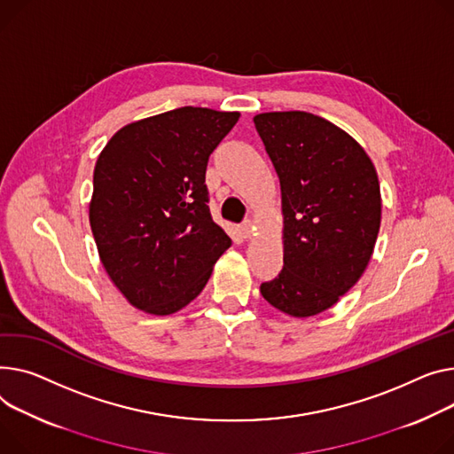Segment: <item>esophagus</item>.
<instances>
[{
    "label": "esophagus",
    "instance_id": "34e87169",
    "mask_svg": "<svg viewBox=\"0 0 454 454\" xmlns=\"http://www.w3.org/2000/svg\"><path fill=\"white\" fill-rule=\"evenodd\" d=\"M239 231H240V235H243L245 239H250L254 235V231H255V223L252 219L245 221L243 224L239 226Z\"/></svg>",
    "mask_w": 454,
    "mask_h": 454
}]
</instances>
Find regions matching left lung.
<instances>
[{
	"label": "left lung",
	"instance_id": "8db88e82",
	"mask_svg": "<svg viewBox=\"0 0 454 454\" xmlns=\"http://www.w3.org/2000/svg\"><path fill=\"white\" fill-rule=\"evenodd\" d=\"M281 184L283 270L261 285L271 307L310 317L364 276L381 223L371 157L347 131L305 111L254 116Z\"/></svg>",
	"mask_w": 454,
	"mask_h": 454
}]
</instances>
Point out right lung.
Wrapping results in <instances>:
<instances>
[{
    "mask_svg": "<svg viewBox=\"0 0 454 454\" xmlns=\"http://www.w3.org/2000/svg\"><path fill=\"white\" fill-rule=\"evenodd\" d=\"M239 116L178 107L118 129L98 155L89 223L109 279L135 309H184L231 247L209 215L204 180Z\"/></svg>",
    "mask_w": 454,
    "mask_h": 454,
    "instance_id": "1",
    "label": "right lung"
}]
</instances>
